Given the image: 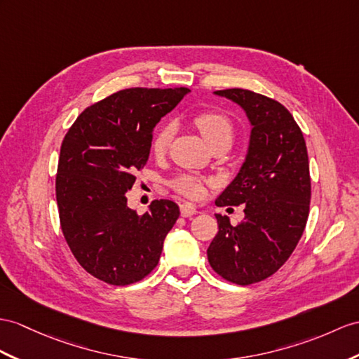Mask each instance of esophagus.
Masks as SVG:
<instances>
[{"instance_id":"34e87169","label":"esophagus","mask_w":359,"mask_h":359,"mask_svg":"<svg viewBox=\"0 0 359 359\" xmlns=\"http://www.w3.org/2000/svg\"><path fill=\"white\" fill-rule=\"evenodd\" d=\"M180 212H181L182 217H190L196 213V207L190 203H182L180 205Z\"/></svg>"}]
</instances>
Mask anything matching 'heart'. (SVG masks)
<instances>
[{
    "label": "heart",
    "instance_id": "obj_1",
    "mask_svg": "<svg viewBox=\"0 0 359 359\" xmlns=\"http://www.w3.org/2000/svg\"><path fill=\"white\" fill-rule=\"evenodd\" d=\"M194 125L199 129V133L203 134L204 140L210 147L215 144L230 146L233 142L234 125L230 120V117H226L221 111L208 109V111L198 112L194 117ZM172 137H173V126L170 123L161 125L158 130L155 133L151 143V149L154 155L161 156L165 151H168ZM172 186L175 190L180 191V194L190 198L201 196L204 190L203 181L186 173L175 178L172 181Z\"/></svg>",
    "mask_w": 359,
    "mask_h": 359
}]
</instances>
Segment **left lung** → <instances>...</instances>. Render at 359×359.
<instances>
[{
    "mask_svg": "<svg viewBox=\"0 0 359 359\" xmlns=\"http://www.w3.org/2000/svg\"><path fill=\"white\" fill-rule=\"evenodd\" d=\"M245 111L251 123L250 146L239 173L217 207L243 204L238 225L215 215L219 231L207 257L217 274L236 285L273 276L290 259L309 216L311 177L302 129L282 103L250 90L215 91Z\"/></svg>",
    "mask_w": 359,
    "mask_h": 359,
    "instance_id": "1",
    "label": "left lung"
}]
</instances>
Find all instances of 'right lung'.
Returning <instances> with one entry per match:
<instances>
[{
    "label": "right lung",
    "instance_id": "obj_1",
    "mask_svg": "<svg viewBox=\"0 0 359 359\" xmlns=\"http://www.w3.org/2000/svg\"><path fill=\"white\" fill-rule=\"evenodd\" d=\"M187 93L182 86L114 93L86 108L60 146V226L76 260L102 282L135 283L158 265L180 207L156 199L140 216L128 207L126 191L149 158L155 125Z\"/></svg>",
    "mask_w": 359,
    "mask_h": 359
}]
</instances>
